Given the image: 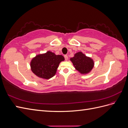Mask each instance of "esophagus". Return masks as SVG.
<instances>
[{"mask_svg": "<svg viewBox=\"0 0 128 128\" xmlns=\"http://www.w3.org/2000/svg\"><path fill=\"white\" fill-rule=\"evenodd\" d=\"M64 56L65 60H66V61H67V60H68V56H67V55H64Z\"/></svg>", "mask_w": 128, "mask_h": 128, "instance_id": "1", "label": "esophagus"}]
</instances>
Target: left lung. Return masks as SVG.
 <instances>
[{"label":"left lung","instance_id":"1","mask_svg":"<svg viewBox=\"0 0 128 128\" xmlns=\"http://www.w3.org/2000/svg\"><path fill=\"white\" fill-rule=\"evenodd\" d=\"M70 60L76 70L82 75L88 74L94 67V60L90 57L86 56L82 52L76 53Z\"/></svg>","mask_w":128,"mask_h":128}]
</instances>
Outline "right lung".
Instances as JSON below:
<instances>
[{"mask_svg":"<svg viewBox=\"0 0 128 128\" xmlns=\"http://www.w3.org/2000/svg\"><path fill=\"white\" fill-rule=\"evenodd\" d=\"M64 60L62 55L48 51L32 58L30 62L31 70L40 78L48 80L56 75L60 63Z\"/></svg>","mask_w":128,"mask_h":128,"instance_id":"right-lung-1","label":"right lung"}]
</instances>
